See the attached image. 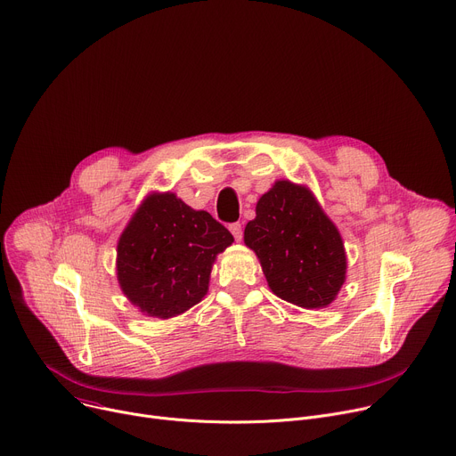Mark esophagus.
I'll return each mask as SVG.
<instances>
[{"label": "esophagus", "instance_id": "34e87169", "mask_svg": "<svg viewBox=\"0 0 456 456\" xmlns=\"http://www.w3.org/2000/svg\"><path fill=\"white\" fill-rule=\"evenodd\" d=\"M230 232H232V235L235 237V240L239 242V240H242V226H240V223H233V224H230Z\"/></svg>", "mask_w": 456, "mask_h": 456}]
</instances>
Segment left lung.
Masks as SVG:
<instances>
[{"mask_svg": "<svg viewBox=\"0 0 456 456\" xmlns=\"http://www.w3.org/2000/svg\"><path fill=\"white\" fill-rule=\"evenodd\" d=\"M244 244L256 252L272 292L297 306H329L345 283L341 235L305 186L277 181L257 200Z\"/></svg>", "mask_w": 456, "mask_h": 456, "instance_id": "1", "label": "left lung"}]
</instances>
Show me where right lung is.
Here are the masks:
<instances>
[{
	"label": "right lung",
	"instance_id": "obj_1",
	"mask_svg": "<svg viewBox=\"0 0 456 456\" xmlns=\"http://www.w3.org/2000/svg\"><path fill=\"white\" fill-rule=\"evenodd\" d=\"M232 242L208 212L175 193H151L118 239L120 289L146 316H179L206 296L214 261Z\"/></svg>",
	"mask_w": 456,
	"mask_h": 456
}]
</instances>
